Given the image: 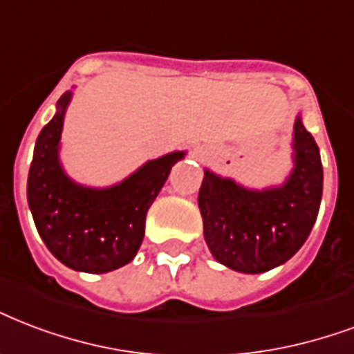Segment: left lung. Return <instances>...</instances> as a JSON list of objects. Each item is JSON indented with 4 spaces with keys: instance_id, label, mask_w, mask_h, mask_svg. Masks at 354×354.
Wrapping results in <instances>:
<instances>
[{
    "instance_id": "8db88e82",
    "label": "left lung",
    "mask_w": 354,
    "mask_h": 354,
    "mask_svg": "<svg viewBox=\"0 0 354 354\" xmlns=\"http://www.w3.org/2000/svg\"><path fill=\"white\" fill-rule=\"evenodd\" d=\"M295 169L282 187L250 191L204 171L198 207L215 260L239 273L282 266L308 239L319 212L323 167L314 137L295 120Z\"/></svg>"
}]
</instances>
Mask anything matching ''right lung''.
Segmentation results:
<instances>
[{
	"label": "right lung",
	"instance_id": "right-lung-1",
	"mask_svg": "<svg viewBox=\"0 0 354 354\" xmlns=\"http://www.w3.org/2000/svg\"><path fill=\"white\" fill-rule=\"evenodd\" d=\"M72 93L40 131L27 178V202L50 252L70 269L107 273L133 260L145 237L148 207L183 152L148 161L109 189H88L70 180L59 163L64 109Z\"/></svg>",
	"mask_w": 354,
	"mask_h": 354
}]
</instances>
